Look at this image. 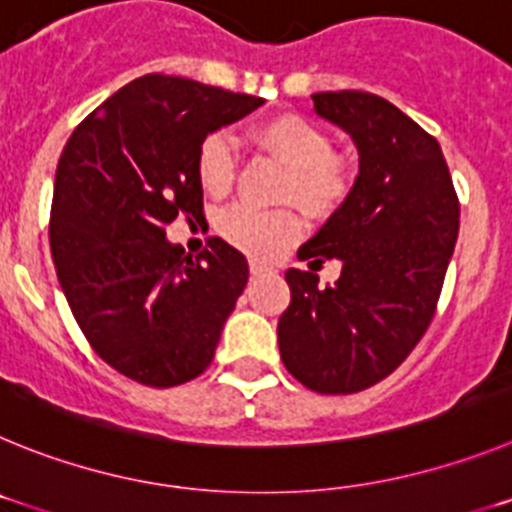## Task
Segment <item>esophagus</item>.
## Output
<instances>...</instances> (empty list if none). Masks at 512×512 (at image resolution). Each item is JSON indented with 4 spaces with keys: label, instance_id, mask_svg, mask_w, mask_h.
I'll return each mask as SVG.
<instances>
[{
    "label": "esophagus",
    "instance_id": "1",
    "mask_svg": "<svg viewBox=\"0 0 512 512\" xmlns=\"http://www.w3.org/2000/svg\"><path fill=\"white\" fill-rule=\"evenodd\" d=\"M248 269H251L253 277H261V274H271V271H274V266H269L266 261L251 259V261H248Z\"/></svg>",
    "mask_w": 512,
    "mask_h": 512
}]
</instances>
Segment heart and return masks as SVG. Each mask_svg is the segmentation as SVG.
Returning a JSON list of instances; mask_svg holds the SVG:
<instances>
[{"instance_id": "b5f03b06", "label": "heart", "mask_w": 512, "mask_h": 512, "mask_svg": "<svg viewBox=\"0 0 512 512\" xmlns=\"http://www.w3.org/2000/svg\"><path fill=\"white\" fill-rule=\"evenodd\" d=\"M256 143L287 169L279 197L295 200L312 215L336 212L354 189V166L333 153L330 135L320 125L300 115H279L256 128ZM197 179L212 197H223L233 187L235 153L228 135L212 133L197 151ZM220 233L233 246L271 256L302 233L295 210H256L235 205L220 220Z\"/></svg>"}]
</instances>
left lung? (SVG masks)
<instances>
[{"mask_svg":"<svg viewBox=\"0 0 512 512\" xmlns=\"http://www.w3.org/2000/svg\"><path fill=\"white\" fill-rule=\"evenodd\" d=\"M315 112L359 148L348 200L297 251L310 271L284 274L292 302L277 325L287 372L320 395H351L390 377L436 315L459 235V197L441 146L369 92L312 94ZM344 261L320 290L314 264Z\"/></svg>","mask_w":512,"mask_h":512,"instance_id":"8db88e82","label":"left lung"}]
</instances>
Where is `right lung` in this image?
I'll use <instances>...</instances> for the list:
<instances>
[{
	"mask_svg": "<svg viewBox=\"0 0 512 512\" xmlns=\"http://www.w3.org/2000/svg\"><path fill=\"white\" fill-rule=\"evenodd\" d=\"M261 104L146 74L89 112L58 158L48 225L58 282L94 354L133 382L176 387L215 356L248 282L246 256L210 238L192 259L166 228L205 217L202 140Z\"/></svg>",
	"mask_w": 512,
	"mask_h": 512,
	"instance_id": "add662e5",
	"label": "right lung"
}]
</instances>
